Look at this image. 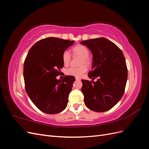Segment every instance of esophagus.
Here are the masks:
<instances>
[{
  "instance_id": "esophagus-1",
  "label": "esophagus",
  "mask_w": 149,
  "mask_h": 149,
  "mask_svg": "<svg viewBox=\"0 0 149 149\" xmlns=\"http://www.w3.org/2000/svg\"><path fill=\"white\" fill-rule=\"evenodd\" d=\"M75 79H76V81H78V80H80V78H77V77L75 78Z\"/></svg>"
}]
</instances>
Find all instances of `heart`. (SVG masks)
Masks as SVG:
<instances>
[{
    "label": "heart",
    "mask_w": 149,
    "mask_h": 149,
    "mask_svg": "<svg viewBox=\"0 0 149 149\" xmlns=\"http://www.w3.org/2000/svg\"><path fill=\"white\" fill-rule=\"evenodd\" d=\"M71 50L72 52H73V55L81 57L80 65H82L83 64L84 65L81 66L78 68H70L66 70V74L68 76H74V77L79 78L81 77L88 70L86 66L84 65V64L88 66L91 65V60L88 57L89 55V51L86 47L81 44L76 45L74 46L72 48ZM61 58L63 65L65 66H68L71 61V54L69 52L66 50L64 51L62 53Z\"/></svg>",
    "instance_id": "b5f03b06"
}]
</instances>
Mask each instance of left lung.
Listing matches in <instances>:
<instances>
[{
	"label": "left lung",
	"mask_w": 149,
	"mask_h": 149,
	"mask_svg": "<svg viewBox=\"0 0 149 149\" xmlns=\"http://www.w3.org/2000/svg\"><path fill=\"white\" fill-rule=\"evenodd\" d=\"M93 54L88 76L97 81L81 80L85 105L96 112L111 109L123 97L127 79V68L121 49L110 40L98 38L82 41Z\"/></svg>",
	"instance_id": "left-lung-1"
}]
</instances>
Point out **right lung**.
<instances>
[{
    "label": "right lung",
    "instance_id": "add662e5",
    "mask_svg": "<svg viewBox=\"0 0 149 149\" xmlns=\"http://www.w3.org/2000/svg\"><path fill=\"white\" fill-rule=\"evenodd\" d=\"M74 41L55 37L39 40L31 47L24 65L25 88L31 101L47 114L63 111L75 78L66 76L57 79L63 67L62 53Z\"/></svg>",
    "mask_w": 149,
    "mask_h": 149
}]
</instances>
